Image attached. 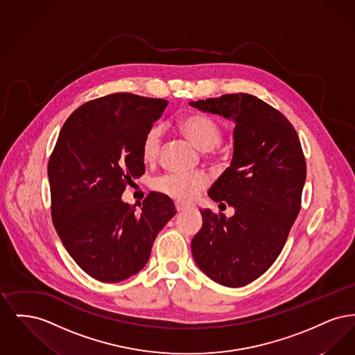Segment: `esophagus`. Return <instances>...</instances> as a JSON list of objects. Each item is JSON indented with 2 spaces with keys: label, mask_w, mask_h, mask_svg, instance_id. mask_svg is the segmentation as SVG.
<instances>
[{
  "label": "esophagus",
  "mask_w": 355,
  "mask_h": 355,
  "mask_svg": "<svg viewBox=\"0 0 355 355\" xmlns=\"http://www.w3.org/2000/svg\"><path fill=\"white\" fill-rule=\"evenodd\" d=\"M175 209H177L178 213H181V211H185L186 209H189V206L185 203L175 202Z\"/></svg>",
  "instance_id": "esophagus-1"
}]
</instances>
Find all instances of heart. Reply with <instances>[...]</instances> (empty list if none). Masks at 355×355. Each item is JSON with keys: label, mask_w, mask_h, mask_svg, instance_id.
Instances as JSON below:
<instances>
[{"label": "heart", "mask_w": 355, "mask_h": 355, "mask_svg": "<svg viewBox=\"0 0 355 355\" xmlns=\"http://www.w3.org/2000/svg\"><path fill=\"white\" fill-rule=\"evenodd\" d=\"M180 128L182 133L201 150H211L220 145L222 133L220 125L205 114H190L181 121ZM162 149V128L153 126L144 137L142 157L145 161L153 162L158 158ZM210 178L201 171L196 173H169L154 180L155 190L169 196L171 198L190 202L206 186Z\"/></svg>", "instance_id": "1"}]
</instances>
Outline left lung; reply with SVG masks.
<instances>
[{"label":"left lung","instance_id":"left-lung-1","mask_svg":"<svg viewBox=\"0 0 355 355\" xmlns=\"http://www.w3.org/2000/svg\"><path fill=\"white\" fill-rule=\"evenodd\" d=\"M234 122L230 166L210 186L209 197L234 207L226 218L201 210L191 239L198 268L214 282L241 287L270 268L301 209L306 162L300 138L284 114L246 93L189 102Z\"/></svg>","mask_w":355,"mask_h":355}]
</instances>
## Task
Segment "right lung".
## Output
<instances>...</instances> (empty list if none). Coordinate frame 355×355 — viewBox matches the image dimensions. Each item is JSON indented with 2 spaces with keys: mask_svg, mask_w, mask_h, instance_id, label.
Wrapping results in <instances>:
<instances>
[{
  "mask_svg": "<svg viewBox=\"0 0 355 355\" xmlns=\"http://www.w3.org/2000/svg\"><path fill=\"white\" fill-rule=\"evenodd\" d=\"M169 102L116 93L80 106L51 153V218L70 257L101 282L146 265L157 234L175 216L168 196L150 193L137 213L125 186L145 173L142 141Z\"/></svg>",
  "mask_w": 355,
  "mask_h": 355,
  "instance_id": "obj_1",
  "label": "right lung"
}]
</instances>
